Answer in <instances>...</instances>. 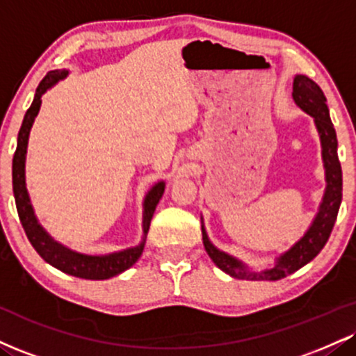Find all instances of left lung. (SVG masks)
I'll use <instances>...</instances> for the list:
<instances>
[{
    "label": "left lung",
    "instance_id": "obj_1",
    "mask_svg": "<svg viewBox=\"0 0 356 356\" xmlns=\"http://www.w3.org/2000/svg\"><path fill=\"white\" fill-rule=\"evenodd\" d=\"M293 101L302 111L314 118L316 131H318L320 143H322V159L325 165V181H327V189H325L322 204H320L318 213L312 222L310 229L295 245L282 254L277 259L272 268L254 272L247 267L245 264L237 260L235 257L225 254L217 248L209 241L207 232L202 225V241L205 252L212 259V262L229 273L230 277L238 278V280H280L290 273L297 272L303 265L314 260L320 250L327 243L330 234H332L333 225H335L338 209L341 204V165L338 161V140L337 132L333 127L332 119H330L327 97L320 86L303 74H297L293 78Z\"/></svg>",
    "mask_w": 356,
    "mask_h": 356
}]
</instances>
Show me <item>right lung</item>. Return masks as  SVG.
Instances as JSON below:
<instances>
[{
    "label": "right lung",
    "mask_w": 356,
    "mask_h": 356,
    "mask_svg": "<svg viewBox=\"0 0 356 356\" xmlns=\"http://www.w3.org/2000/svg\"><path fill=\"white\" fill-rule=\"evenodd\" d=\"M67 76V71L56 70L49 71L38 86L34 99L29 106V109L24 114L23 124L18 132V145H16L15 157H13V194H15L16 209H18V216L23 225L24 232H26L29 242L34 247V250L40 254L42 259L49 265L58 268L64 273L70 275L88 278V280H106L114 275H119L124 270L132 267L137 262L140 255H143L145 237H147L149 225L156 211V205L159 204L162 194H164V182H157L151 191L147 192L144 199V217H143V241L139 245L126 248V250L114 252L108 255H86L79 252L71 250V248L64 247L63 243L56 242L51 235L42 229L36 216H34L31 200H29L28 189H26V177H24V164H26V151H28V139L29 131H31L34 118L40 113L41 108V96L48 91L49 88L64 79Z\"/></svg>",
    "instance_id": "add662e5"
}]
</instances>
